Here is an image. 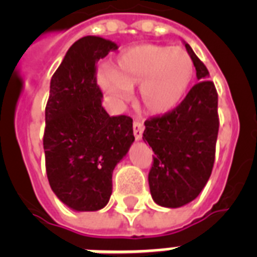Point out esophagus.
<instances>
[{
  "instance_id": "1",
  "label": "esophagus",
  "mask_w": 257,
  "mask_h": 257,
  "mask_svg": "<svg viewBox=\"0 0 257 257\" xmlns=\"http://www.w3.org/2000/svg\"><path fill=\"white\" fill-rule=\"evenodd\" d=\"M143 132H144V124L140 122V121H135L133 122V135H135V139L136 140H141Z\"/></svg>"
}]
</instances>
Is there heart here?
Masks as SVG:
<instances>
[{
    "instance_id": "b5f03b06",
    "label": "heart",
    "mask_w": 257,
    "mask_h": 257,
    "mask_svg": "<svg viewBox=\"0 0 257 257\" xmlns=\"http://www.w3.org/2000/svg\"><path fill=\"white\" fill-rule=\"evenodd\" d=\"M193 74V61L184 48L144 44L121 53L112 69H100L97 82L118 101L126 100L129 90L139 86L141 106L151 114L161 116L183 102Z\"/></svg>"
}]
</instances>
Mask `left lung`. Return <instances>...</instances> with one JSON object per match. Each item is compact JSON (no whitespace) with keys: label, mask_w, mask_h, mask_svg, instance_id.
<instances>
[{"label":"left lung","mask_w":257,"mask_h":257,"mask_svg":"<svg viewBox=\"0 0 257 257\" xmlns=\"http://www.w3.org/2000/svg\"><path fill=\"white\" fill-rule=\"evenodd\" d=\"M196 68V84L172 112L145 121L143 140L155 152L148 181L153 201L180 208L203 191L213 168L219 132L217 92L207 66L184 42Z\"/></svg>","instance_id":"1"}]
</instances>
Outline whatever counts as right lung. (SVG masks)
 Segmentation results:
<instances>
[{
    "label": "right lung",
    "mask_w": 257,
    "mask_h": 257,
    "mask_svg": "<svg viewBox=\"0 0 257 257\" xmlns=\"http://www.w3.org/2000/svg\"><path fill=\"white\" fill-rule=\"evenodd\" d=\"M118 46L98 36L80 38L50 80L45 109L46 175L60 201L76 212L102 209L112 195L113 169L135 141L128 116L102 108L96 62Z\"/></svg>",
    "instance_id": "obj_1"
}]
</instances>
